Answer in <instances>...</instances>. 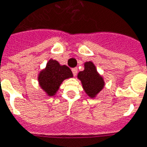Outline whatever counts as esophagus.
<instances>
[{
	"instance_id": "34e87169",
	"label": "esophagus",
	"mask_w": 147,
	"mask_h": 147,
	"mask_svg": "<svg viewBox=\"0 0 147 147\" xmlns=\"http://www.w3.org/2000/svg\"><path fill=\"white\" fill-rule=\"evenodd\" d=\"M72 72H73L74 76L77 75V74H78V68H73L72 69Z\"/></svg>"
}]
</instances>
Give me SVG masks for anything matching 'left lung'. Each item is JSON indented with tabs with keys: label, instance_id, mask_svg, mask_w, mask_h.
Wrapping results in <instances>:
<instances>
[{
	"label": "left lung",
	"instance_id": "obj_1",
	"mask_svg": "<svg viewBox=\"0 0 147 147\" xmlns=\"http://www.w3.org/2000/svg\"><path fill=\"white\" fill-rule=\"evenodd\" d=\"M78 78L81 81L84 91L90 98H96L105 86L103 77L100 75L91 61L84 63V70L78 73Z\"/></svg>",
	"mask_w": 147,
	"mask_h": 147
}]
</instances>
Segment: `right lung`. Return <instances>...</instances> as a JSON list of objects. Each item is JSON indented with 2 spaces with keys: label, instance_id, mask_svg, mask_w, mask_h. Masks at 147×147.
<instances>
[{
  "label": "right lung",
  "instance_id": "1",
  "mask_svg": "<svg viewBox=\"0 0 147 147\" xmlns=\"http://www.w3.org/2000/svg\"><path fill=\"white\" fill-rule=\"evenodd\" d=\"M73 78V73L65 65H60L56 60L49 59L46 66L39 72L38 84L49 97L56 94L64 80Z\"/></svg>",
  "mask_w": 147,
  "mask_h": 147
}]
</instances>
